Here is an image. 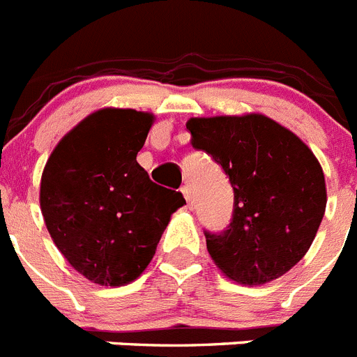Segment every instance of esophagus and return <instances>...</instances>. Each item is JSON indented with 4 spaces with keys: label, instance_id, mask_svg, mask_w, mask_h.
<instances>
[{
    "label": "esophagus",
    "instance_id": "esophagus-1",
    "mask_svg": "<svg viewBox=\"0 0 357 357\" xmlns=\"http://www.w3.org/2000/svg\"><path fill=\"white\" fill-rule=\"evenodd\" d=\"M182 195H184V198H185V200H188V204L192 205V191H191V188H189L188 184H185L184 188H182Z\"/></svg>",
    "mask_w": 357,
    "mask_h": 357
}]
</instances>
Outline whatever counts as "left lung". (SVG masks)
Wrapping results in <instances>:
<instances>
[{"instance_id":"8db88e82","label":"left lung","mask_w":357,"mask_h":357,"mask_svg":"<svg viewBox=\"0 0 357 357\" xmlns=\"http://www.w3.org/2000/svg\"><path fill=\"white\" fill-rule=\"evenodd\" d=\"M191 145L225 169L234 214L221 234L205 231L207 250L225 276L264 285L292 269L312 246L326 212V181L312 150L274 120L191 119Z\"/></svg>"}]
</instances>
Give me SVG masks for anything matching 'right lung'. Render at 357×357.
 Segmentation results:
<instances>
[{"instance_id":"right-lung-1","label":"right lung","mask_w":357,"mask_h":357,"mask_svg":"<svg viewBox=\"0 0 357 357\" xmlns=\"http://www.w3.org/2000/svg\"><path fill=\"white\" fill-rule=\"evenodd\" d=\"M153 114L104 107L65 134L45 162L40 208L67 261L97 285L134 281L155 255L182 192L150 181L136 155Z\"/></svg>"}]
</instances>
